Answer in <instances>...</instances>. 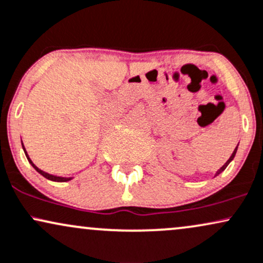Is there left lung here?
I'll return each mask as SVG.
<instances>
[{"label":"left lung","instance_id":"8db88e82","mask_svg":"<svg viewBox=\"0 0 263 263\" xmlns=\"http://www.w3.org/2000/svg\"><path fill=\"white\" fill-rule=\"evenodd\" d=\"M237 146H239V144H237ZM237 146L235 147V150H234L233 155H231V156H230V159H229V160H228V161L224 163V165H223V167H220V170H218V171H217V174H215V176L220 175V174H221V172H223V171H224V170L228 167V165H229V163H230L231 161H233V160H234V157H235V155H236V151H237ZM215 176H214V177H215Z\"/></svg>","mask_w":263,"mask_h":263}]
</instances>
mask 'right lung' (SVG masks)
Listing matches in <instances>:
<instances>
[{
	"instance_id": "obj_1",
	"label": "right lung",
	"mask_w": 263,
	"mask_h": 263,
	"mask_svg": "<svg viewBox=\"0 0 263 263\" xmlns=\"http://www.w3.org/2000/svg\"><path fill=\"white\" fill-rule=\"evenodd\" d=\"M22 146H23V150H24V154H26V156H27V159H28V161H29V163L30 165L33 166L34 167V170H35L36 172H38V174H40L43 176V177H45L46 180H50V181H54V182H69V181H71L72 180L73 177H59V176H54V175H50V174H46V172H44V171H42V170L40 168H38L36 167L35 165H34L33 163V161L32 160H30V157L28 156V154H27V151H26V149H24V145L22 144Z\"/></svg>"
}]
</instances>
